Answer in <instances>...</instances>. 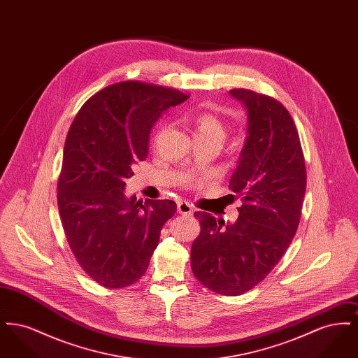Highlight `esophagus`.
I'll list each match as a JSON object with an SVG mask.
<instances>
[{
	"label": "esophagus",
	"mask_w": 358,
	"mask_h": 358,
	"mask_svg": "<svg viewBox=\"0 0 358 358\" xmlns=\"http://www.w3.org/2000/svg\"><path fill=\"white\" fill-rule=\"evenodd\" d=\"M177 210H178V213H181V215H192V213H193L192 205L187 203V201H180V203L177 204Z\"/></svg>",
	"instance_id": "34e87169"
}]
</instances>
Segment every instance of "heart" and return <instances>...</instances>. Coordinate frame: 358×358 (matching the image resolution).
I'll list each match as a JSON object with an SVG mask.
<instances>
[{"mask_svg":"<svg viewBox=\"0 0 358 358\" xmlns=\"http://www.w3.org/2000/svg\"><path fill=\"white\" fill-rule=\"evenodd\" d=\"M194 138L204 139H222L225 138V130L222 120L212 114H200L194 122Z\"/></svg>","mask_w":358,"mask_h":358,"instance_id":"1","label":"heart"}]
</instances>
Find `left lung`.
Instances as JSON below:
<instances>
[{
	"mask_svg": "<svg viewBox=\"0 0 358 358\" xmlns=\"http://www.w3.org/2000/svg\"><path fill=\"white\" fill-rule=\"evenodd\" d=\"M247 114V136L229 189L243 196L235 222L196 212L201 232L190 266L206 289L240 295L255 287L287 251L301 219L306 166L294 120L283 104L251 90H231Z\"/></svg>",
	"mask_w": 358,
	"mask_h": 358,
	"instance_id": "obj_1",
	"label": "left lung"
}]
</instances>
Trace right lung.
<instances>
[{"label":"right lung","mask_w":358,"mask_h":358,"mask_svg":"<svg viewBox=\"0 0 358 358\" xmlns=\"http://www.w3.org/2000/svg\"><path fill=\"white\" fill-rule=\"evenodd\" d=\"M187 95L161 85L120 82L96 92L69 127L57 205L69 247L96 283L133 285L149 267L164 224L174 216L171 200L126 196V178L149 152L155 122Z\"/></svg>","instance_id":"right-lung-1"}]
</instances>
